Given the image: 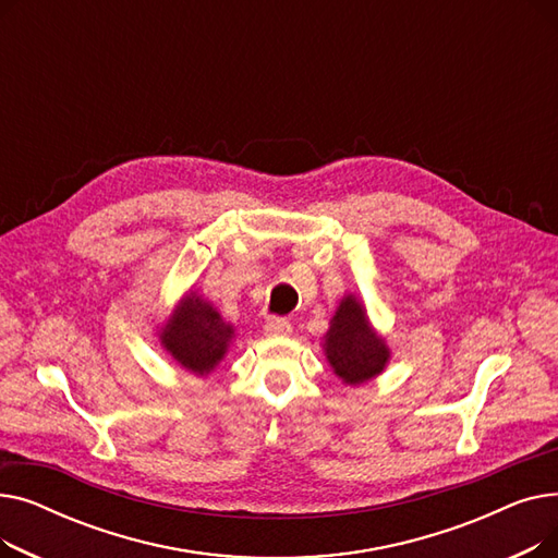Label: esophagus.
I'll return each mask as SVG.
<instances>
[{
    "mask_svg": "<svg viewBox=\"0 0 558 558\" xmlns=\"http://www.w3.org/2000/svg\"><path fill=\"white\" fill-rule=\"evenodd\" d=\"M289 332H291V324L287 318L274 316L267 320V324H264V335L267 337H287Z\"/></svg>",
    "mask_w": 558,
    "mask_h": 558,
    "instance_id": "esophagus-1",
    "label": "esophagus"
}]
</instances>
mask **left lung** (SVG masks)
I'll return each instance as SVG.
<instances>
[{
  "label": "left lung",
  "instance_id": "obj_1",
  "mask_svg": "<svg viewBox=\"0 0 558 558\" xmlns=\"http://www.w3.org/2000/svg\"><path fill=\"white\" fill-rule=\"evenodd\" d=\"M324 339L326 357L343 385L368 383L391 357L387 341L371 328L364 305L353 294L341 299Z\"/></svg>",
  "mask_w": 558,
  "mask_h": 558
}]
</instances>
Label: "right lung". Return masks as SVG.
<instances>
[{
    "mask_svg": "<svg viewBox=\"0 0 558 558\" xmlns=\"http://www.w3.org/2000/svg\"><path fill=\"white\" fill-rule=\"evenodd\" d=\"M234 337L230 324L194 291L179 303L160 328V345L194 375H208L219 366Z\"/></svg>",
    "mask_w": 558,
    "mask_h": 558,
    "instance_id": "right-lung-1",
    "label": "right lung"
}]
</instances>
